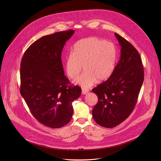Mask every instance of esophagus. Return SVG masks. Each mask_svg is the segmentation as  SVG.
I'll list each match as a JSON object with an SVG mask.
<instances>
[{"instance_id":"obj_1","label":"esophagus","mask_w":161,"mask_h":161,"mask_svg":"<svg viewBox=\"0 0 161 161\" xmlns=\"http://www.w3.org/2000/svg\"><path fill=\"white\" fill-rule=\"evenodd\" d=\"M89 92V90L88 89H82V94H86L87 93H88Z\"/></svg>"}]
</instances>
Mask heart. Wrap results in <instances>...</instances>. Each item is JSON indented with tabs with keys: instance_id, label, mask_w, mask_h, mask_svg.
I'll return each mask as SVG.
<instances>
[{
	"instance_id": "b5f03b06",
	"label": "heart",
	"mask_w": 161,
	"mask_h": 161,
	"mask_svg": "<svg viewBox=\"0 0 161 161\" xmlns=\"http://www.w3.org/2000/svg\"><path fill=\"white\" fill-rule=\"evenodd\" d=\"M117 49L112 43L89 37L77 41L65 60L66 71L71 79L77 78L83 66L86 70L77 80L84 87L107 80L113 74L117 61Z\"/></svg>"
}]
</instances>
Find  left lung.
<instances>
[{
	"label": "left lung",
	"mask_w": 161,
	"mask_h": 161,
	"mask_svg": "<svg viewBox=\"0 0 161 161\" xmlns=\"http://www.w3.org/2000/svg\"><path fill=\"white\" fill-rule=\"evenodd\" d=\"M121 47L120 59L112 75L92 89L98 102L92 110L95 122L114 128L125 121L135 108L144 80V68L137 49L115 33Z\"/></svg>",
	"instance_id": "left-lung-1"
}]
</instances>
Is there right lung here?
<instances>
[{
	"instance_id": "add662e5",
	"label": "right lung",
	"mask_w": 161,
	"mask_h": 161,
	"mask_svg": "<svg viewBox=\"0 0 161 161\" xmlns=\"http://www.w3.org/2000/svg\"><path fill=\"white\" fill-rule=\"evenodd\" d=\"M74 31L44 36L28 47L20 64V93L30 112L51 128L66 125L73 114L72 102L81 88L65 76L61 53Z\"/></svg>"
}]
</instances>
